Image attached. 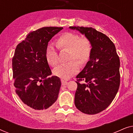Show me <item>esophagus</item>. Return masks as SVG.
I'll return each mask as SVG.
<instances>
[{"label": "esophagus", "mask_w": 133, "mask_h": 133, "mask_svg": "<svg viewBox=\"0 0 133 133\" xmlns=\"http://www.w3.org/2000/svg\"><path fill=\"white\" fill-rule=\"evenodd\" d=\"M61 82L62 83V85H66L67 83V81L66 80H64V79H61Z\"/></svg>", "instance_id": "obj_1"}]
</instances>
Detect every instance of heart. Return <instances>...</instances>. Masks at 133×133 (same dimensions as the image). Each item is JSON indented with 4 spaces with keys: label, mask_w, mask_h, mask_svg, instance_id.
<instances>
[{
    "label": "heart",
    "mask_w": 133,
    "mask_h": 133,
    "mask_svg": "<svg viewBox=\"0 0 133 133\" xmlns=\"http://www.w3.org/2000/svg\"><path fill=\"white\" fill-rule=\"evenodd\" d=\"M56 45L60 50L70 51L68 61H71L60 65L54 70V74L63 79H68L76 74L80 68L78 63L82 65H85L92 54V45L90 40L73 32L63 34L57 39ZM45 56L48 63L52 66L59 63L57 51L52 45L48 46Z\"/></svg>",
    "instance_id": "obj_1"
}]
</instances>
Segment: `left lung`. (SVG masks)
Masks as SVG:
<instances>
[{"label": "left lung", "mask_w": 133, "mask_h": 133, "mask_svg": "<svg viewBox=\"0 0 133 133\" xmlns=\"http://www.w3.org/2000/svg\"><path fill=\"white\" fill-rule=\"evenodd\" d=\"M70 28L84 34L92 45L90 60L76 77L74 103L83 113L97 114L111 104L119 90V57L114 43L102 32L91 27Z\"/></svg>", "instance_id": "obj_1"}]
</instances>
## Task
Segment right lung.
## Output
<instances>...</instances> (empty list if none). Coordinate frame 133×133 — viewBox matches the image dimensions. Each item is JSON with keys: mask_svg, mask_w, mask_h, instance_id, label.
Wrapping results in <instances>:
<instances>
[{"mask_svg": "<svg viewBox=\"0 0 133 133\" xmlns=\"http://www.w3.org/2000/svg\"><path fill=\"white\" fill-rule=\"evenodd\" d=\"M63 27L45 26L30 32L16 46L12 59L15 91L30 108L43 110L56 101L61 79L51 74L46 59L48 42Z\"/></svg>", "mask_w": 133, "mask_h": 133, "instance_id": "obj_1", "label": "right lung"}]
</instances>
